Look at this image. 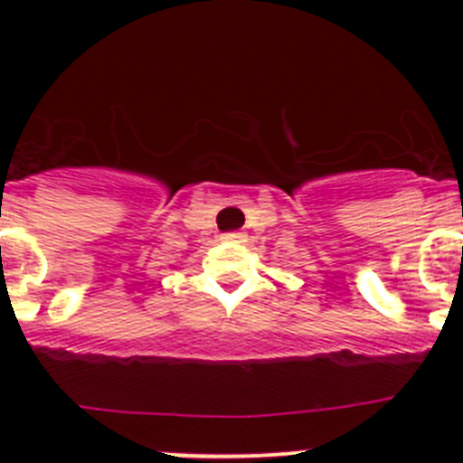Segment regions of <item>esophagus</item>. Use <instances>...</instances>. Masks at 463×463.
I'll use <instances>...</instances> for the list:
<instances>
[{
    "instance_id": "obj_1",
    "label": "esophagus",
    "mask_w": 463,
    "mask_h": 463,
    "mask_svg": "<svg viewBox=\"0 0 463 463\" xmlns=\"http://www.w3.org/2000/svg\"><path fill=\"white\" fill-rule=\"evenodd\" d=\"M224 241H241L243 239V234H239V232H232V234H222Z\"/></svg>"
}]
</instances>
